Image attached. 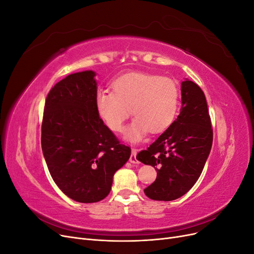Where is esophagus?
I'll return each mask as SVG.
<instances>
[{
	"label": "esophagus",
	"instance_id": "34e87169",
	"mask_svg": "<svg viewBox=\"0 0 254 254\" xmlns=\"http://www.w3.org/2000/svg\"><path fill=\"white\" fill-rule=\"evenodd\" d=\"M129 161L131 163H133V164H137L139 163V161L136 160V149H132V151H131V156H130V158H129Z\"/></svg>",
	"mask_w": 254,
	"mask_h": 254
}]
</instances>
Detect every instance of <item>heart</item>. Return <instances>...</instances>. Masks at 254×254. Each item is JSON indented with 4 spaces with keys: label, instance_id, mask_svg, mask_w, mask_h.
<instances>
[{
    "label": "heart",
    "instance_id": "1",
    "mask_svg": "<svg viewBox=\"0 0 254 254\" xmlns=\"http://www.w3.org/2000/svg\"><path fill=\"white\" fill-rule=\"evenodd\" d=\"M111 87L112 91L101 89L96 92V111L114 132L122 131L131 111L134 120L127 129L126 137L132 142L140 141L147 131H164L178 113L180 91L171 78L132 72L119 76Z\"/></svg>",
    "mask_w": 254,
    "mask_h": 254
}]
</instances>
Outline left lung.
<instances>
[{"mask_svg":"<svg viewBox=\"0 0 254 254\" xmlns=\"http://www.w3.org/2000/svg\"><path fill=\"white\" fill-rule=\"evenodd\" d=\"M182 106L173 124L136 159L157 171L144 190L152 200L171 201L183 196L200 177L213 142V129L203 91L190 80L181 83Z\"/></svg>","mask_w":254,"mask_h":254,"instance_id":"left-lung-1","label":"left lung"}]
</instances>
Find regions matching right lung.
Here are the masks:
<instances>
[{"mask_svg": "<svg viewBox=\"0 0 254 254\" xmlns=\"http://www.w3.org/2000/svg\"><path fill=\"white\" fill-rule=\"evenodd\" d=\"M94 76L78 72L57 82L45 99L41 125L42 151L54 182L82 203L108 196L113 175L131 153L96 111Z\"/></svg>", "mask_w": 254, "mask_h": 254, "instance_id": "add662e5", "label": "right lung"}]
</instances>
